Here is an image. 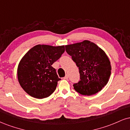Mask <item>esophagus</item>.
<instances>
[{
    "label": "esophagus",
    "mask_w": 130,
    "mask_h": 130,
    "mask_svg": "<svg viewBox=\"0 0 130 130\" xmlns=\"http://www.w3.org/2000/svg\"><path fill=\"white\" fill-rule=\"evenodd\" d=\"M63 79H66V80H68V74H66V76H65V77H64Z\"/></svg>",
    "instance_id": "34e87169"
}]
</instances>
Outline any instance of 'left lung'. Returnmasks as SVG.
<instances>
[{"mask_svg": "<svg viewBox=\"0 0 130 130\" xmlns=\"http://www.w3.org/2000/svg\"><path fill=\"white\" fill-rule=\"evenodd\" d=\"M65 50L79 67L80 80L73 85L74 90L84 96L101 91L108 82L111 71L105 52L88 40L65 45Z\"/></svg>", "mask_w": 130, "mask_h": 130, "instance_id": "obj_1", "label": "left lung"}]
</instances>
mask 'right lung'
<instances>
[{"mask_svg":"<svg viewBox=\"0 0 130 130\" xmlns=\"http://www.w3.org/2000/svg\"><path fill=\"white\" fill-rule=\"evenodd\" d=\"M65 51V46L37 45L23 56L18 67V79L23 90L37 99L49 97L59 79L51 66Z\"/></svg>","mask_w":130,"mask_h":130,"instance_id":"add662e5","label":"right lung"}]
</instances>
